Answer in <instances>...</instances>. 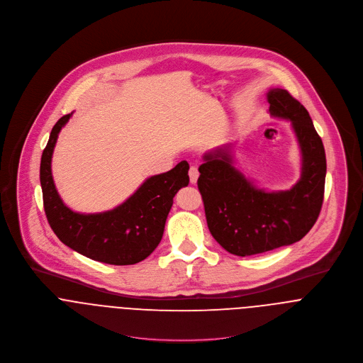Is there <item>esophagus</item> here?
Instances as JSON below:
<instances>
[{
	"label": "esophagus",
	"mask_w": 363,
	"mask_h": 363,
	"mask_svg": "<svg viewBox=\"0 0 363 363\" xmlns=\"http://www.w3.org/2000/svg\"><path fill=\"white\" fill-rule=\"evenodd\" d=\"M189 176H190V183H191V184H196V183H197V179H199V176H200L199 167H197V166H191L190 170H189Z\"/></svg>",
	"instance_id": "1"
}]
</instances>
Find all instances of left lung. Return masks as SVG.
<instances>
[{"label":"left lung","mask_w":363,"mask_h":363,"mask_svg":"<svg viewBox=\"0 0 363 363\" xmlns=\"http://www.w3.org/2000/svg\"><path fill=\"white\" fill-rule=\"evenodd\" d=\"M269 114L292 123L302 154L296 184L285 191L257 189L235 167L230 147L203 156L199 190L213 239L246 257L299 242L315 223L324 199L325 152L309 111L288 91L269 89Z\"/></svg>","instance_id":"obj_1"}]
</instances>
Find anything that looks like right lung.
<instances>
[{
  "instance_id": "obj_1",
  "label": "right lung",
  "mask_w": 363,
  "mask_h": 363,
  "mask_svg": "<svg viewBox=\"0 0 363 363\" xmlns=\"http://www.w3.org/2000/svg\"><path fill=\"white\" fill-rule=\"evenodd\" d=\"M71 114L62 116L52 127L40 162L43 206L52 232L65 246L88 259L111 265L137 264L157 247L173 197L190 182V166L182 160L172 170L147 179L130 199L110 211L74 212L58 196L52 174L58 133Z\"/></svg>"
}]
</instances>
